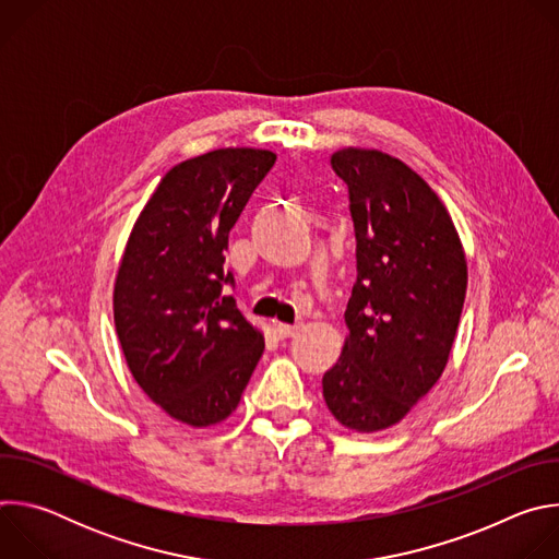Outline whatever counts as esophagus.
I'll return each mask as SVG.
<instances>
[{
	"mask_svg": "<svg viewBox=\"0 0 559 559\" xmlns=\"http://www.w3.org/2000/svg\"><path fill=\"white\" fill-rule=\"evenodd\" d=\"M274 332H276V336H278V338H289V336H294V334L298 332V325L276 323V325H274Z\"/></svg>",
	"mask_w": 559,
	"mask_h": 559,
	"instance_id": "1",
	"label": "esophagus"
}]
</instances>
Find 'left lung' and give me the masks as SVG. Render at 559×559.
Masks as SVG:
<instances>
[{"label":"left lung","instance_id":"1","mask_svg":"<svg viewBox=\"0 0 559 559\" xmlns=\"http://www.w3.org/2000/svg\"><path fill=\"white\" fill-rule=\"evenodd\" d=\"M334 173L347 183L356 231V283L347 338L323 376V397L347 429L401 423L442 376L466 294L457 229L429 183L380 150L343 147Z\"/></svg>","mask_w":559,"mask_h":559}]
</instances>
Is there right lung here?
Returning <instances> with one entry per match:
<instances>
[{"label": "right lung", "instance_id": "add662e5", "mask_svg": "<svg viewBox=\"0 0 559 559\" xmlns=\"http://www.w3.org/2000/svg\"><path fill=\"white\" fill-rule=\"evenodd\" d=\"M276 162L221 147L175 166L141 210L115 281V328L152 403L190 427L223 423L241 401L263 334L225 294L227 236Z\"/></svg>", "mask_w": 559, "mask_h": 559}]
</instances>
